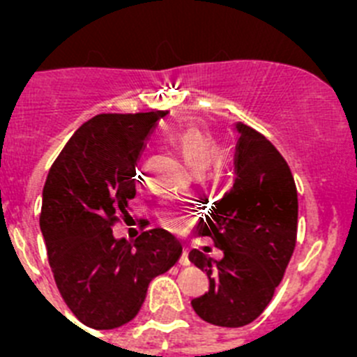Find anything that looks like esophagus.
Masks as SVG:
<instances>
[{"mask_svg": "<svg viewBox=\"0 0 357 357\" xmlns=\"http://www.w3.org/2000/svg\"><path fill=\"white\" fill-rule=\"evenodd\" d=\"M179 264L181 266H188L190 264V259H188V252H186V248L183 250L181 257H179Z\"/></svg>", "mask_w": 357, "mask_h": 357, "instance_id": "obj_1", "label": "esophagus"}]
</instances>
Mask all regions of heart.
<instances>
[{
    "instance_id": "heart-1",
    "label": "heart",
    "mask_w": 357,
    "mask_h": 357,
    "mask_svg": "<svg viewBox=\"0 0 357 357\" xmlns=\"http://www.w3.org/2000/svg\"><path fill=\"white\" fill-rule=\"evenodd\" d=\"M171 143L179 150L186 164L190 165L195 174H202L207 171L219 155H221V146L207 132L200 131L197 128H181L176 129L171 135ZM160 221L167 228L178 229L188 221V208L179 207V205H164L160 208Z\"/></svg>"
}]
</instances>
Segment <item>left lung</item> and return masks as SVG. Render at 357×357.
Listing matches in <instances>:
<instances>
[{"label":"left lung","mask_w":357,"mask_h":357,"mask_svg":"<svg viewBox=\"0 0 357 357\" xmlns=\"http://www.w3.org/2000/svg\"><path fill=\"white\" fill-rule=\"evenodd\" d=\"M233 186L197 226L222 250L221 261L190 250L208 278V291L193 298L204 321L240 328L261 316L280 285L297 238V190L289 164L255 129L236 122Z\"/></svg>","instance_id":"obj_1"}]
</instances>
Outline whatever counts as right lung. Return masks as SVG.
Instances as JSON below:
<instances>
[{"label":"right lung","instance_id":"obj_1","mask_svg":"<svg viewBox=\"0 0 357 357\" xmlns=\"http://www.w3.org/2000/svg\"><path fill=\"white\" fill-rule=\"evenodd\" d=\"M167 112L100 114L72 135L43 188L39 226L55 283L75 318L112 330L138 314L150 282L169 271L183 247L162 228L136 240L112 226L136 195L143 145Z\"/></svg>","mask_w":357,"mask_h":357}]
</instances>
